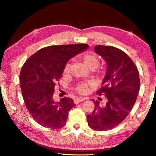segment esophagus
<instances>
[{"label": "esophagus", "instance_id": "esophagus-1", "mask_svg": "<svg viewBox=\"0 0 156 156\" xmlns=\"http://www.w3.org/2000/svg\"><path fill=\"white\" fill-rule=\"evenodd\" d=\"M84 100H87V99L83 98H76V100H74V101H73V102H74V104H77L78 103L82 102V101H84Z\"/></svg>", "mask_w": 156, "mask_h": 156}]
</instances>
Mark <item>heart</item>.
<instances>
[{
  "label": "heart",
  "instance_id": "1",
  "mask_svg": "<svg viewBox=\"0 0 156 156\" xmlns=\"http://www.w3.org/2000/svg\"><path fill=\"white\" fill-rule=\"evenodd\" d=\"M82 61H83V63L87 69L90 70L95 69L97 68L99 66V59L97 57V56L93 55V54L90 53H86L82 56L81 57ZM70 69V63H67L64 68V73H67L69 72ZM98 74L101 75V72H98ZM76 90L80 94H85L89 90V88H88V84L87 83H83L79 85L76 88Z\"/></svg>",
  "mask_w": 156,
  "mask_h": 156
}]
</instances>
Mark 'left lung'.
Masks as SVG:
<instances>
[{
    "label": "left lung",
    "mask_w": 156,
    "mask_h": 156,
    "mask_svg": "<svg viewBox=\"0 0 156 156\" xmlns=\"http://www.w3.org/2000/svg\"><path fill=\"white\" fill-rule=\"evenodd\" d=\"M95 52L106 63V73L97 93L106 96V106L94 101L95 109L87 119L90 128L105 131L114 128L129 115L140 90L139 73L126 52L112 46L98 45Z\"/></svg>",
    "instance_id": "left-lung-1"
}]
</instances>
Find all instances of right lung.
<instances>
[{
	"label": "right lung",
	"mask_w": 156,
	"mask_h": 156,
	"mask_svg": "<svg viewBox=\"0 0 156 156\" xmlns=\"http://www.w3.org/2000/svg\"><path fill=\"white\" fill-rule=\"evenodd\" d=\"M87 44L50 46L38 50L22 67L20 81L23 99L33 119L48 128L66 125L69 110L75 106L71 98L56 102L53 93L70 58L88 48Z\"/></svg>",
	"instance_id": "1"
}]
</instances>
